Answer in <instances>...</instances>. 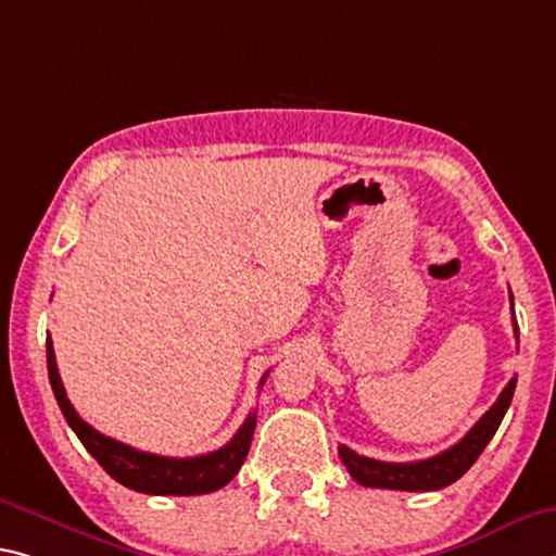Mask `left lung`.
Here are the masks:
<instances>
[{
  "label": "left lung",
  "instance_id": "1",
  "mask_svg": "<svg viewBox=\"0 0 556 556\" xmlns=\"http://www.w3.org/2000/svg\"><path fill=\"white\" fill-rule=\"evenodd\" d=\"M509 299H513V292H509ZM515 339L519 343L517 324H515ZM515 386H517V378H513V381L505 386V391L500 393L495 405H492V408L484 413L478 422H475L463 440H457V443L453 447H447V451L428 457V460L383 463V460H374V457L358 455L346 445H339L341 463L346 465L351 478H354L358 484H364V488L403 490V492H430V490L447 488V484L460 480L463 475L472 468V463L478 460L480 453L484 451V445H488L492 435L497 433L500 422L505 418L509 403H513Z\"/></svg>",
  "mask_w": 556,
  "mask_h": 556
}]
</instances>
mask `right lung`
Instances as JSON below:
<instances>
[{
	"label": "right lung",
	"instance_id": "obj_1",
	"mask_svg": "<svg viewBox=\"0 0 556 556\" xmlns=\"http://www.w3.org/2000/svg\"><path fill=\"white\" fill-rule=\"evenodd\" d=\"M47 368L51 391H54L59 408L64 413L68 426H72L86 451L99 460L101 468L113 480L126 484L130 490L146 492V495H205V492L225 488L235 478L237 470L242 468L244 457L250 453L257 410L247 416L230 443L219 447V451L198 457H163L123 445L118 440L99 433L86 420L78 418L72 401L66 399L64 383H61L51 339H47ZM264 378H267V374L262 376L260 386L264 383Z\"/></svg>",
	"mask_w": 556,
	"mask_h": 556
}]
</instances>
